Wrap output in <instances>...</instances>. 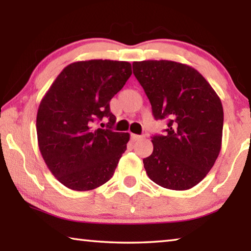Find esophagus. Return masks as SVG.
Wrapping results in <instances>:
<instances>
[{
    "instance_id": "34e87169",
    "label": "esophagus",
    "mask_w": 251,
    "mask_h": 251,
    "mask_svg": "<svg viewBox=\"0 0 251 251\" xmlns=\"http://www.w3.org/2000/svg\"><path fill=\"white\" fill-rule=\"evenodd\" d=\"M130 137H131V139H133L134 142H136V141H139V139H142V138H143L142 136H139V135H136V134H131Z\"/></svg>"
}]
</instances>
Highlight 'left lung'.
<instances>
[{"instance_id": "1", "label": "left lung", "mask_w": 251, "mask_h": 251, "mask_svg": "<svg viewBox=\"0 0 251 251\" xmlns=\"http://www.w3.org/2000/svg\"><path fill=\"white\" fill-rule=\"evenodd\" d=\"M155 120H167L165 135L151 137L143 159L148 177L164 188L186 190L206 177L222 148V100L192 66L173 61L133 63Z\"/></svg>"}]
</instances>
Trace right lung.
Listing matches in <instances>:
<instances>
[{"instance_id":"obj_1","label":"right lung","mask_w":251,"mask_h":251,"mask_svg":"<svg viewBox=\"0 0 251 251\" xmlns=\"http://www.w3.org/2000/svg\"><path fill=\"white\" fill-rule=\"evenodd\" d=\"M131 75L128 62L91 59L67 65L41 100L36 116L42 157L67 188L85 192L112 178L129 141L113 131L109 101ZM109 118L108 128L95 122Z\"/></svg>"}]
</instances>
